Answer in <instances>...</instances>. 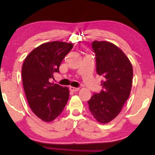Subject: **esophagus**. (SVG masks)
Here are the masks:
<instances>
[{"mask_svg": "<svg viewBox=\"0 0 155 155\" xmlns=\"http://www.w3.org/2000/svg\"><path fill=\"white\" fill-rule=\"evenodd\" d=\"M69 89H70L71 91H72V92L79 91V87H69Z\"/></svg>", "mask_w": 155, "mask_h": 155, "instance_id": "obj_1", "label": "esophagus"}]
</instances>
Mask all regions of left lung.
Here are the masks:
<instances>
[{"instance_id":"8db88e82","label":"left lung","mask_w":155,"mask_h":155,"mask_svg":"<svg viewBox=\"0 0 155 155\" xmlns=\"http://www.w3.org/2000/svg\"><path fill=\"white\" fill-rule=\"evenodd\" d=\"M96 71L104 76L102 90L88 101L90 111L101 123L111 122L120 114L132 87L133 66L120 48L107 41L92 42Z\"/></svg>"}]
</instances>
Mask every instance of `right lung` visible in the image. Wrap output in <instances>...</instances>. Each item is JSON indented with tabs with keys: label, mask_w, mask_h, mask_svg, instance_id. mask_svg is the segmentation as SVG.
<instances>
[{
	"label": "right lung",
	"mask_w": 155,
	"mask_h": 155,
	"mask_svg": "<svg viewBox=\"0 0 155 155\" xmlns=\"http://www.w3.org/2000/svg\"><path fill=\"white\" fill-rule=\"evenodd\" d=\"M72 44L52 41L36 47L27 56L22 68L23 87L33 113L44 122H51L63 111L69 97L67 87L50 82Z\"/></svg>",
	"instance_id": "add662e5"
}]
</instances>
